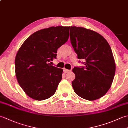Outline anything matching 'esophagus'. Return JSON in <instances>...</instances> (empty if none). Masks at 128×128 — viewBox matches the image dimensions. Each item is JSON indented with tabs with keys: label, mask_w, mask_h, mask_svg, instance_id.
<instances>
[{
	"label": "esophagus",
	"mask_w": 128,
	"mask_h": 128,
	"mask_svg": "<svg viewBox=\"0 0 128 128\" xmlns=\"http://www.w3.org/2000/svg\"><path fill=\"white\" fill-rule=\"evenodd\" d=\"M63 71H64V72L65 73V74H66V73H68V72H69V70L66 69H64Z\"/></svg>",
	"instance_id": "esophagus-1"
}]
</instances>
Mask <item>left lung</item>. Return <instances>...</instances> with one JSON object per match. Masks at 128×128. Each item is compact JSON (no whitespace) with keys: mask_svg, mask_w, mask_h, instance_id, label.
I'll list each match as a JSON object with an SVG mask.
<instances>
[{"mask_svg":"<svg viewBox=\"0 0 128 128\" xmlns=\"http://www.w3.org/2000/svg\"><path fill=\"white\" fill-rule=\"evenodd\" d=\"M70 38L78 58L85 60V66L72 69L74 92L88 100L100 98L110 88L116 72L110 44L97 32L81 27H70Z\"/></svg>","mask_w":128,"mask_h":128,"instance_id":"left-lung-1","label":"left lung"}]
</instances>
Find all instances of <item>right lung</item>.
Instances as JSON below:
<instances>
[{
  "label": "right lung",
  "instance_id": "obj_1",
  "mask_svg": "<svg viewBox=\"0 0 128 128\" xmlns=\"http://www.w3.org/2000/svg\"><path fill=\"white\" fill-rule=\"evenodd\" d=\"M70 27L40 30L29 36L15 60L16 76L30 97L42 100L55 94L62 78V69L48 63L56 58L57 50L67 42Z\"/></svg>",
  "mask_w": 128,
  "mask_h": 128
}]
</instances>
